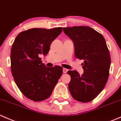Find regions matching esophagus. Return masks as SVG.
I'll return each mask as SVG.
<instances>
[{
    "label": "esophagus",
    "instance_id": "esophagus-1",
    "mask_svg": "<svg viewBox=\"0 0 121 121\" xmlns=\"http://www.w3.org/2000/svg\"><path fill=\"white\" fill-rule=\"evenodd\" d=\"M67 71H68V69H67V68H63V73H67Z\"/></svg>",
    "mask_w": 121,
    "mask_h": 121
}]
</instances>
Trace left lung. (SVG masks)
Segmentation results:
<instances>
[{"mask_svg":"<svg viewBox=\"0 0 121 121\" xmlns=\"http://www.w3.org/2000/svg\"><path fill=\"white\" fill-rule=\"evenodd\" d=\"M63 31L74 43L75 57L84 61L82 75L75 70L67 72L69 92L77 101L90 102L102 91L109 77L111 58L105 40L88 26L63 27Z\"/></svg>","mask_w":121,"mask_h":121,"instance_id":"8db88e82","label":"left lung"}]
</instances>
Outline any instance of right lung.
<instances>
[{
  "label": "right lung",
  "instance_id": "obj_1",
  "mask_svg": "<svg viewBox=\"0 0 121 121\" xmlns=\"http://www.w3.org/2000/svg\"><path fill=\"white\" fill-rule=\"evenodd\" d=\"M62 30L34 28L20 33L14 40L10 54L12 74L19 90L30 99L48 98L63 74V67H46L39 57L48 54L51 43Z\"/></svg>",
  "mask_w": 121,
  "mask_h": 121
}]
</instances>
